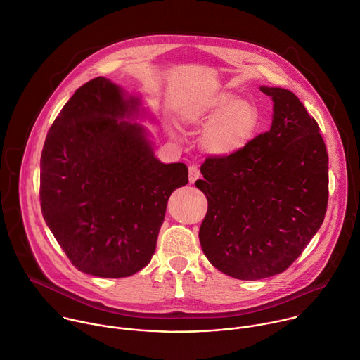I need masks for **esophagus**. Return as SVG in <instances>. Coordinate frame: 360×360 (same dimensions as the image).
Returning a JSON list of instances; mask_svg holds the SVG:
<instances>
[{
  "label": "esophagus",
  "mask_w": 360,
  "mask_h": 360,
  "mask_svg": "<svg viewBox=\"0 0 360 360\" xmlns=\"http://www.w3.org/2000/svg\"><path fill=\"white\" fill-rule=\"evenodd\" d=\"M200 169L195 166V165H191L190 167H188V180H190V183L193 184L195 180H198L200 179Z\"/></svg>",
  "instance_id": "obj_1"
}]
</instances>
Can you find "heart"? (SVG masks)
Segmentation results:
<instances>
[{"label":"heart","mask_w":360,"mask_h":360,"mask_svg":"<svg viewBox=\"0 0 360 360\" xmlns=\"http://www.w3.org/2000/svg\"><path fill=\"white\" fill-rule=\"evenodd\" d=\"M188 119L194 123L211 120L204 133V145L211 153L226 156L241 150L252 139L259 112L252 102L223 92L194 106Z\"/></svg>","instance_id":"obj_1"}]
</instances>
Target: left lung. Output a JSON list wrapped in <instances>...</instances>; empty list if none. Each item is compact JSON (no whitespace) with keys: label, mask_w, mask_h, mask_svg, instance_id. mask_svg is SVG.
Wrapping results in <instances>:
<instances>
[{"label":"left lung","mask_w":360,"mask_h":360,"mask_svg":"<svg viewBox=\"0 0 360 360\" xmlns=\"http://www.w3.org/2000/svg\"><path fill=\"white\" fill-rule=\"evenodd\" d=\"M272 126L231 155L208 156L197 180L208 201L200 243L219 271L245 281L283 272L323 223L328 152L318 122L288 89L261 86Z\"/></svg>","instance_id":"8db88e82"}]
</instances>
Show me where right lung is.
Returning <instances> with one entry per match:
<instances>
[{
  "label": "right lung",
  "mask_w": 360,
  "mask_h": 360,
  "mask_svg": "<svg viewBox=\"0 0 360 360\" xmlns=\"http://www.w3.org/2000/svg\"><path fill=\"white\" fill-rule=\"evenodd\" d=\"M136 105L98 77L65 103L44 143V220L72 265L89 275L145 268L170 194L188 183L184 163H160L141 126L119 120Z\"/></svg>",
  "instance_id": "add662e5"
}]
</instances>
